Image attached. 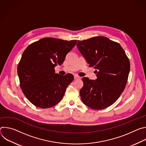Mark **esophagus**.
<instances>
[{
	"label": "esophagus",
	"mask_w": 146,
	"mask_h": 146,
	"mask_svg": "<svg viewBox=\"0 0 146 146\" xmlns=\"http://www.w3.org/2000/svg\"><path fill=\"white\" fill-rule=\"evenodd\" d=\"M74 78L75 80H76V79H79V78H80V77L79 76H78L77 75H74Z\"/></svg>",
	"instance_id": "1"
}]
</instances>
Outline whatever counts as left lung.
I'll use <instances>...</instances> for the list:
<instances>
[{
    "instance_id": "left-lung-1",
    "label": "left lung",
    "mask_w": 146,
    "mask_h": 146,
    "mask_svg": "<svg viewBox=\"0 0 146 146\" xmlns=\"http://www.w3.org/2000/svg\"><path fill=\"white\" fill-rule=\"evenodd\" d=\"M77 47L90 66L96 69L97 78L83 77L80 95L83 103L95 110L111 106L126 86L130 62L118 43L103 36L78 40Z\"/></svg>"
}]
</instances>
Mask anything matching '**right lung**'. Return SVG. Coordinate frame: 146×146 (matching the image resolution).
Instances as JSON below:
<instances>
[{"label": "right lung", "instance_id": "right-lung-1", "mask_svg": "<svg viewBox=\"0 0 146 146\" xmlns=\"http://www.w3.org/2000/svg\"><path fill=\"white\" fill-rule=\"evenodd\" d=\"M76 43V40L45 37L25 50L17 72L21 88L33 105L50 108L62 100L74 76L70 73L65 76L55 73L54 68L63 64Z\"/></svg>", "mask_w": 146, "mask_h": 146}]
</instances>
